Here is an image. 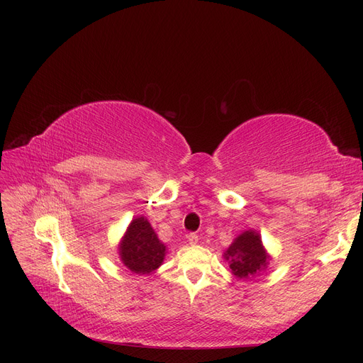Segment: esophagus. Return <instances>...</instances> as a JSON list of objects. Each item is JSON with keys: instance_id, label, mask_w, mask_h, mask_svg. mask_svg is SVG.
<instances>
[{"instance_id": "esophagus-1", "label": "esophagus", "mask_w": 363, "mask_h": 363, "mask_svg": "<svg viewBox=\"0 0 363 363\" xmlns=\"http://www.w3.org/2000/svg\"><path fill=\"white\" fill-rule=\"evenodd\" d=\"M188 242L191 244V245H196L197 242H199V235L196 234V233H191V234H188Z\"/></svg>"}]
</instances>
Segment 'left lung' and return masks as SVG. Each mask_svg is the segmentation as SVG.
<instances>
[{
    "mask_svg": "<svg viewBox=\"0 0 363 363\" xmlns=\"http://www.w3.org/2000/svg\"><path fill=\"white\" fill-rule=\"evenodd\" d=\"M225 259L230 260V268L237 278L247 279L257 275L268 264L262 240L255 231L242 233L230 245L225 253Z\"/></svg>",
    "mask_w": 363,
    "mask_h": 363,
    "instance_id": "8db88e82",
    "label": "left lung"
}]
</instances>
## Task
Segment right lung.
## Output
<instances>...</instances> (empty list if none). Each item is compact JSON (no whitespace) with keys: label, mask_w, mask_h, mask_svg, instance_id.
Here are the masks:
<instances>
[{"label":"right lung","mask_w":363,"mask_h":363,"mask_svg":"<svg viewBox=\"0 0 363 363\" xmlns=\"http://www.w3.org/2000/svg\"><path fill=\"white\" fill-rule=\"evenodd\" d=\"M166 245L160 242L145 218L130 222L121 242V259L128 269L135 274H150L162 264Z\"/></svg>","instance_id":"1"}]
</instances>
